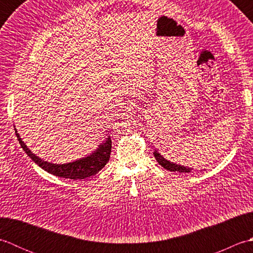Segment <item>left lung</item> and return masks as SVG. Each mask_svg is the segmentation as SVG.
<instances>
[{
    "instance_id": "obj_1",
    "label": "left lung",
    "mask_w": 253,
    "mask_h": 253,
    "mask_svg": "<svg viewBox=\"0 0 253 253\" xmlns=\"http://www.w3.org/2000/svg\"><path fill=\"white\" fill-rule=\"evenodd\" d=\"M154 157H155V160L158 161L159 164L162 166L163 169H168L169 171H179V173H189V171L191 170L190 169H187L185 168V166H181V165H177V164H174V163H170L169 161L165 160L163 157H161V154L158 153L157 151H154Z\"/></svg>"
}]
</instances>
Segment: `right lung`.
Listing matches in <instances>:
<instances>
[{
	"label": "right lung",
	"mask_w": 253,
	"mask_h": 253,
	"mask_svg": "<svg viewBox=\"0 0 253 253\" xmlns=\"http://www.w3.org/2000/svg\"><path fill=\"white\" fill-rule=\"evenodd\" d=\"M15 132H16V136H17V139L21 148L24 149V151L27 153V155H28V157L34 161L36 164L39 165L41 169H43L45 171H47V173L53 174L57 177H62V178L76 180V179L88 178L90 176H94L104 168L110 160L111 150H112V140L110 137L107 138L106 141L102 143L99 147V149L96 150L94 153L91 154L90 157L78 160L76 162L61 165V164L47 163L45 161L36 157V155L32 153L28 148H27V146L23 142V140H21L17 131Z\"/></svg>",
	"instance_id": "right-lung-1"
}]
</instances>
